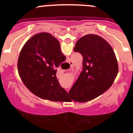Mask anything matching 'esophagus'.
<instances>
[{"label": "esophagus", "mask_w": 133, "mask_h": 133, "mask_svg": "<svg viewBox=\"0 0 133 133\" xmlns=\"http://www.w3.org/2000/svg\"><path fill=\"white\" fill-rule=\"evenodd\" d=\"M69 64H71V68H73V63H72V62H69ZM66 90H67V91H68V92H69V89H67Z\"/></svg>", "instance_id": "obj_1"}]
</instances>
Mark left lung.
Instances as JSON below:
<instances>
[{"mask_svg":"<svg viewBox=\"0 0 133 133\" xmlns=\"http://www.w3.org/2000/svg\"><path fill=\"white\" fill-rule=\"evenodd\" d=\"M74 51L82 56L83 68L69 95L75 102H85L100 96L111 86L118 65L109 44L96 35H86L78 40Z\"/></svg>","mask_w":133,"mask_h":133,"instance_id":"1","label":"left lung"}]
</instances>
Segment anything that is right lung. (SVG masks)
Segmentation results:
<instances>
[{
	"label": "right lung",
	"mask_w": 133,
	"mask_h": 133,
	"mask_svg": "<svg viewBox=\"0 0 133 133\" xmlns=\"http://www.w3.org/2000/svg\"><path fill=\"white\" fill-rule=\"evenodd\" d=\"M58 40L48 33L29 38L18 60L21 78L30 91L38 97L55 102H65L68 93L57 78V68L65 61Z\"/></svg>",
	"instance_id": "right-lung-1"
}]
</instances>
